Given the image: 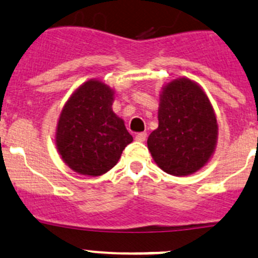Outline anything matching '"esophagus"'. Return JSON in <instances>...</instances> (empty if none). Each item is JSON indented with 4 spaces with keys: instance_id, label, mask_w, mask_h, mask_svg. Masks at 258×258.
Instances as JSON below:
<instances>
[{
    "instance_id": "obj_1",
    "label": "esophagus",
    "mask_w": 258,
    "mask_h": 258,
    "mask_svg": "<svg viewBox=\"0 0 258 258\" xmlns=\"http://www.w3.org/2000/svg\"><path fill=\"white\" fill-rule=\"evenodd\" d=\"M147 132H143V133H139V134H137V137H135V139L138 140V142H145L147 140Z\"/></svg>"
}]
</instances>
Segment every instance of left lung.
<instances>
[{
    "instance_id": "obj_1",
    "label": "left lung",
    "mask_w": 258,
    "mask_h": 258,
    "mask_svg": "<svg viewBox=\"0 0 258 258\" xmlns=\"http://www.w3.org/2000/svg\"><path fill=\"white\" fill-rule=\"evenodd\" d=\"M159 126L148 138V148L159 168L186 176L203 168L215 150L217 123L203 89L186 78L163 89Z\"/></svg>"
}]
</instances>
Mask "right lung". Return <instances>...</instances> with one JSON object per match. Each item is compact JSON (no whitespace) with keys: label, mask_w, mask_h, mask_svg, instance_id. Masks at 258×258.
<instances>
[{"label":"right lung","mask_w":258,"mask_h":258,"mask_svg":"<svg viewBox=\"0 0 258 258\" xmlns=\"http://www.w3.org/2000/svg\"><path fill=\"white\" fill-rule=\"evenodd\" d=\"M113 94L102 82L88 81L63 108L55 144L64 163L78 174H105L133 142L124 121L111 109Z\"/></svg>","instance_id":"right-lung-1"}]
</instances>
